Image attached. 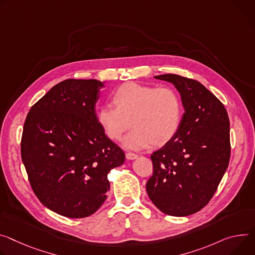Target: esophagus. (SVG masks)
<instances>
[{
  "label": "esophagus",
  "mask_w": 255,
  "mask_h": 255,
  "mask_svg": "<svg viewBox=\"0 0 255 255\" xmlns=\"http://www.w3.org/2000/svg\"><path fill=\"white\" fill-rule=\"evenodd\" d=\"M138 155L136 153H133V152H126V158L127 159H135L137 158Z\"/></svg>",
  "instance_id": "34e87169"
}]
</instances>
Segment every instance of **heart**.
Returning <instances> with one entry per match:
<instances>
[{
	"mask_svg": "<svg viewBox=\"0 0 255 255\" xmlns=\"http://www.w3.org/2000/svg\"><path fill=\"white\" fill-rule=\"evenodd\" d=\"M112 100L115 107L102 106L97 114L98 123L110 139L119 140L131 121L133 129L122 141L126 148L165 144L179 131L183 104L173 87L128 82L114 92Z\"/></svg>",
	"mask_w": 255,
	"mask_h": 255,
	"instance_id": "1",
	"label": "heart"
}]
</instances>
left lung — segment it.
<instances>
[{
    "label": "left lung",
    "instance_id": "8db88e82",
    "mask_svg": "<svg viewBox=\"0 0 255 255\" xmlns=\"http://www.w3.org/2000/svg\"><path fill=\"white\" fill-rule=\"evenodd\" d=\"M154 78L173 83L184 114L177 134L150 156L146 191L160 212L186 217L212 199L228 168L230 121L224 105L200 82L176 74Z\"/></svg>",
    "mask_w": 255,
    "mask_h": 255
}]
</instances>
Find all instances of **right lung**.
I'll return each mask as SVG.
<instances>
[{"mask_svg": "<svg viewBox=\"0 0 255 255\" xmlns=\"http://www.w3.org/2000/svg\"><path fill=\"white\" fill-rule=\"evenodd\" d=\"M104 83L67 79L52 87L26 117L21 157L39 201L67 218L95 214L107 199L109 172L124 151L98 123L96 104Z\"/></svg>", "mask_w": 255, "mask_h": 255, "instance_id": "obj_1", "label": "right lung"}]
</instances>
